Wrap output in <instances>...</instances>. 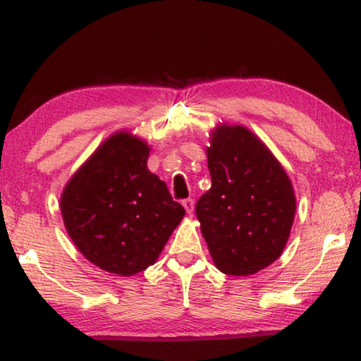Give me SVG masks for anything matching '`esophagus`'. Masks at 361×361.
I'll use <instances>...</instances> for the list:
<instances>
[{
  "mask_svg": "<svg viewBox=\"0 0 361 361\" xmlns=\"http://www.w3.org/2000/svg\"><path fill=\"white\" fill-rule=\"evenodd\" d=\"M182 205H184L187 214H192V212H194V200H192V199L182 200Z\"/></svg>",
  "mask_w": 361,
  "mask_h": 361,
  "instance_id": "obj_1",
  "label": "esophagus"
}]
</instances>
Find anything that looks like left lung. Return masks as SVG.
Here are the masks:
<instances>
[{"mask_svg": "<svg viewBox=\"0 0 361 361\" xmlns=\"http://www.w3.org/2000/svg\"><path fill=\"white\" fill-rule=\"evenodd\" d=\"M207 159L212 187L195 205L221 273L248 276L274 263L288 243L295 195L288 174L248 128L219 125Z\"/></svg>", "mask_w": 361, "mask_h": 361, "instance_id": "left-lung-1", "label": "left lung"}]
</instances>
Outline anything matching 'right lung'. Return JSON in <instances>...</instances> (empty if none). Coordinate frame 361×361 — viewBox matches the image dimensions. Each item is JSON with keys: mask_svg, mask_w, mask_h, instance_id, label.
Masks as SVG:
<instances>
[{"mask_svg": "<svg viewBox=\"0 0 361 361\" xmlns=\"http://www.w3.org/2000/svg\"><path fill=\"white\" fill-rule=\"evenodd\" d=\"M149 151L131 133H115L62 192L68 236L106 273L133 276L154 264L185 215L164 182L147 169Z\"/></svg>", "mask_w": 361, "mask_h": 361, "instance_id": "right-lung-1", "label": "right lung"}]
</instances>
